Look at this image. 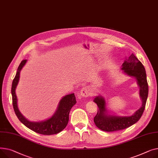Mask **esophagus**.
I'll return each mask as SVG.
<instances>
[{
  "instance_id": "obj_1",
  "label": "esophagus",
  "mask_w": 158,
  "mask_h": 158,
  "mask_svg": "<svg viewBox=\"0 0 158 158\" xmlns=\"http://www.w3.org/2000/svg\"><path fill=\"white\" fill-rule=\"evenodd\" d=\"M90 90L88 87H83L80 91V95L83 98H87L90 96Z\"/></svg>"
}]
</instances>
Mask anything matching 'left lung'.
I'll list each match as a JSON object with an SVG mask.
<instances>
[{"label":"left lung","mask_w":158,"mask_h":158,"mask_svg":"<svg viewBox=\"0 0 158 158\" xmlns=\"http://www.w3.org/2000/svg\"><path fill=\"white\" fill-rule=\"evenodd\" d=\"M122 69L127 75L134 77L137 80L140 87V95L142 99V106L131 116L117 117L106 115L105 101L101 96L96 97L94 101L97 104L99 110L94 118L96 126L101 130L112 132L122 130L129 127L138 122L144 112L149 92V86L147 80V75L144 66L133 53L125 60L123 64Z\"/></svg>","instance_id":"left-lung-1"}]
</instances>
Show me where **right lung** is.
I'll return each instance as SVG.
<instances>
[{
	"mask_svg": "<svg viewBox=\"0 0 158 158\" xmlns=\"http://www.w3.org/2000/svg\"><path fill=\"white\" fill-rule=\"evenodd\" d=\"M26 62V59L23 60L21 62L18 68L16 76L12 83L11 94L13 106L15 114L22 123L37 133L44 135H51L59 133L66 127L69 121V114L70 110L77 103L75 94H68L62 98L60 101L56 112L49 119L45 120V121L38 123H33L28 120L22 115L18 108L17 98L15 93V89L16 85H18V81H19L20 72L25 64Z\"/></svg>",
	"mask_w": 158,
	"mask_h": 158,
	"instance_id": "add662e5",
	"label": "right lung"
}]
</instances>
